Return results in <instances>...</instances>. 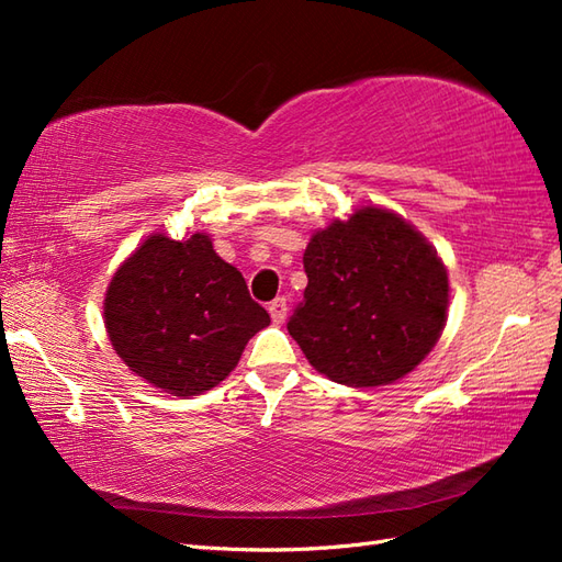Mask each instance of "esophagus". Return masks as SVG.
Masks as SVG:
<instances>
[{
  "mask_svg": "<svg viewBox=\"0 0 562 562\" xmlns=\"http://www.w3.org/2000/svg\"><path fill=\"white\" fill-rule=\"evenodd\" d=\"M268 312H270L272 324H282V321L288 318V300H284V296H278V300L270 302Z\"/></svg>",
  "mask_w": 562,
  "mask_h": 562,
  "instance_id": "1",
  "label": "esophagus"
}]
</instances>
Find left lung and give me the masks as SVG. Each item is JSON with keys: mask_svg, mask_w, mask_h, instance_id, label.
<instances>
[{"mask_svg": "<svg viewBox=\"0 0 562 562\" xmlns=\"http://www.w3.org/2000/svg\"><path fill=\"white\" fill-rule=\"evenodd\" d=\"M304 270V304L288 330L336 384H393L432 352L447 326L445 260L393 210L364 205L314 232Z\"/></svg>", "mask_w": 562, "mask_h": 562, "instance_id": "1", "label": "left lung"}]
</instances>
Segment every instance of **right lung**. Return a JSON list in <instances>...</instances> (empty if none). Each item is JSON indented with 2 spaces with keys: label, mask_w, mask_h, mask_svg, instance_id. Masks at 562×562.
Returning <instances> with one entry per match:
<instances>
[{
  "label": "right lung",
  "mask_w": 562,
  "mask_h": 562,
  "mask_svg": "<svg viewBox=\"0 0 562 562\" xmlns=\"http://www.w3.org/2000/svg\"><path fill=\"white\" fill-rule=\"evenodd\" d=\"M103 324L133 374L171 396H198L232 374L246 342L270 326L244 274L205 232L147 236L113 272Z\"/></svg>",
  "instance_id": "1"
}]
</instances>
